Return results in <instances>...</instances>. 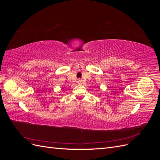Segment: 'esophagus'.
Wrapping results in <instances>:
<instances>
[{
  "instance_id": "esophagus-1",
  "label": "esophagus",
  "mask_w": 160,
  "mask_h": 160,
  "mask_svg": "<svg viewBox=\"0 0 160 160\" xmlns=\"http://www.w3.org/2000/svg\"><path fill=\"white\" fill-rule=\"evenodd\" d=\"M77 83H78V84H79V85L82 83V81H81V80L80 79H79L78 80H77Z\"/></svg>"
}]
</instances>
